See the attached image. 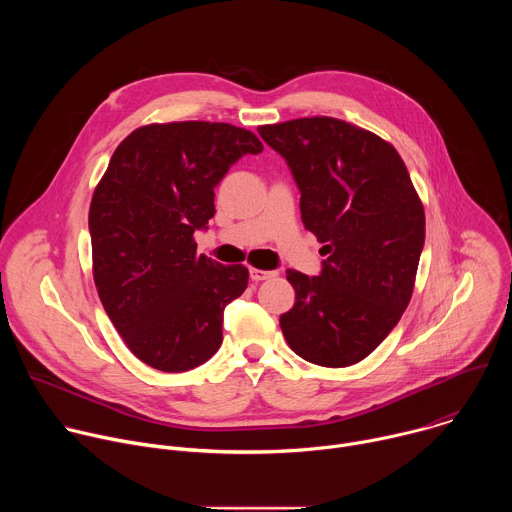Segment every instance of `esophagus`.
<instances>
[{
    "label": "esophagus",
    "mask_w": 512,
    "mask_h": 512,
    "mask_svg": "<svg viewBox=\"0 0 512 512\" xmlns=\"http://www.w3.org/2000/svg\"><path fill=\"white\" fill-rule=\"evenodd\" d=\"M249 275L253 281H263V279H269V277H275L277 271H265V269H257V267H251L249 269Z\"/></svg>",
    "instance_id": "34e87169"
}]
</instances>
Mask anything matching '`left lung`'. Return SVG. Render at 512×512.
Wrapping results in <instances>:
<instances>
[{"mask_svg":"<svg viewBox=\"0 0 512 512\" xmlns=\"http://www.w3.org/2000/svg\"><path fill=\"white\" fill-rule=\"evenodd\" d=\"M302 192L304 227L324 243L322 273L287 269L296 304L281 332L298 356L342 369L367 358L409 306L425 212L393 145L334 117L261 125Z\"/></svg>","mask_w":512,"mask_h":512,"instance_id":"8db88e82","label":"left lung"}]
</instances>
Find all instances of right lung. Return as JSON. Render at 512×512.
Returning <instances> with one entry per match:
<instances>
[{
    "mask_svg": "<svg viewBox=\"0 0 512 512\" xmlns=\"http://www.w3.org/2000/svg\"><path fill=\"white\" fill-rule=\"evenodd\" d=\"M263 143L210 121L131 131L89 208L93 277L127 348L152 369L184 373L223 344V312L247 289L245 265L196 253L194 231L214 216V186Z\"/></svg>",
    "mask_w": 512,
    "mask_h": 512,
    "instance_id": "obj_1",
    "label": "right lung"
}]
</instances>
